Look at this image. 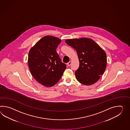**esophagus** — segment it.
<instances>
[{"label":"esophagus","instance_id":"34e87169","mask_svg":"<svg viewBox=\"0 0 130 130\" xmlns=\"http://www.w3.org/2000/svg\"><path fill=\"white\" fill-rule=\"evenodd\" d=\"M71 63H72V62H71V61H69V62L67 63V65H68V66H70L71 65Z\"/></svg>","mask_w":130,"mask_h":130}]
</instances>
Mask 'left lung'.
<instances>
[{"instance_id":"8db88e82","label":"left lung","mask_w":130,"mask_h":130,"mask_svg":"<svg viewBox=\"0 0 130 130\" xmlns=\"http://www.w3.org/2000/svg\"><path fill=\"white\" fill-rule=\"evenodd\" d=\"M65 42L77 53L79 67L75 72L77 81L85 85L98 81L106 67L107 56L104 50L89 38L69 39Z\"/></svg>"}]
</instances>
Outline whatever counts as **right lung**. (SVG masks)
<instances>
[{"instance_id": "right-lung-1", "label": "right lung", "mask_w": 130, "mask_h": 130, "mask_svg": "<svg viewBox=\"0 0 130 130\" xmlns=\"http://www.w3.org/2000/svg\"><path fill=\"white\" fill-rule=\"evenodd\" d=\"M61 40L46 35L41 38L29 51L28 64L34 78L45 86L50 87L60 80L66 69L56 49Z\"/></svg>"}]
</instances>
